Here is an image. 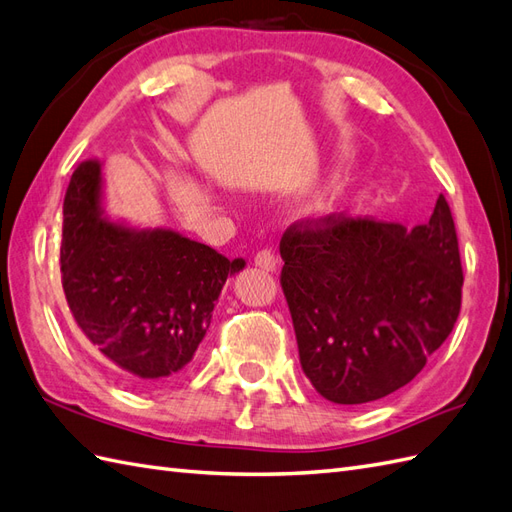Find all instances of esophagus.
<instances>
[{"label": "esophagus", "mask_w": 512, "mask_h": 512, "mask_svg": "<svg viewBox=\"0 0 512 512\" xmlns=\"http://www.w3.org/2000/svg\"><path fill=\"white\" fill-rule=\"evenodd\" d=\"M277 255H274L272 251H259L257 255H255V266L257 268H261V270H266V272H274L277 270Z\"/></svg>", "instance_id": "esophagus-1"}]
</instances>
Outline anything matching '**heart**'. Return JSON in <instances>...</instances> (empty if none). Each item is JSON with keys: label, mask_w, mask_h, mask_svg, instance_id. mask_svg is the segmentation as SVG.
I'll return each instance as SVG.
<instances>
[{"label": "heart", "mask_w": 512, "mask_h": 512, "mask_svg": "<svg viewBox=\"0 0 512 512\" xmlns=\"http://www.w3.org/2000/svg\"><path fill=\"white\" fill-rule=\"evenodd\" d=\"M326 205H329V203H318L316 209H318V212H322V209H326Z\"/></svg>", "instance_id": "b5f03b06"}]
</instances>
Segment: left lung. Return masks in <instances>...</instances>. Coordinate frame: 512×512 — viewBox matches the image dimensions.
Returning a JSON list of instances; mask_svg holds the SVG:
<instances>
[{
	"instance_id": "1",
	"label": "left lung",
	"mask_w": 512,
	"mask_h": 512,
	"mask_svg": "<svg viewBox=\"0 0 512 512\" xmlns=\"http://www.w3.org/2000/svg\"><path fill=\"white\" fill-rule=\"evenodd\" d=\"M281 285L303 372L363 404L411 383L454 329L463 268L443 194L426 225L331 214L283 233Z\"/></svg>"
}]
</instances>
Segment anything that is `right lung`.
<instances>
[{
    "mask_svg": "<svg viewBox=\"0 0 512 512\" xmlns=\"http://www.w3.org/2000/svg\"><path fill=\"white\" fill-rule=\"evenodd\" d=\"M62 214V287L88 342L136 387L181 372L203 342L222 287L246 261L173 229L106 216L97 157L75 168Z\"/></svg>",
    "mask_w": 512,
    "mask_h": 512,
    "instance_id": "add662e5",
    "label": "right lung"
}]
</instances>
